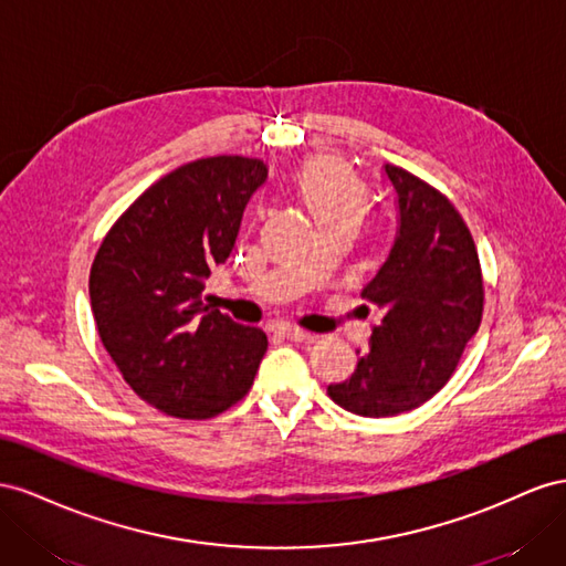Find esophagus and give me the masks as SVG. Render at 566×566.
I'll return each instance as SVG.
<instances>
[{"instance_id": "obj_1", "label": "esophagus", "mask_w": 566, "mask_h": 566, "mask_svg": "<svg viewBox=\"0 0 566 566\" xmlns=\"http://www.w3.org/2000/svg\"><path fill=\"white\" fill-rule=\"evenodd\" d=\"M282 334H284L286 338H292V342H298V344H315V342H317L315 334L305 332V329H301V327H292V325H286V327L282 329Z\"/></svg>"}]
</instances>
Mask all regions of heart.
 I'll return each instance as SVG.
<instances>
[{"mask_svg":"<svg viewBox=\"0 0 566 566\" xmlns=\"http://www.w3.org/2000/svg\"><path fill=\"white\" fill-rule=\"evenodd\" d=\"M294 187L319 224H358L367 211V187L344 160L329 156L311 158L298 168Z\"/></svg>","mask_w":566,"mask_h":566,"instance_id":"obj_1","label":"heart"}]
</instances>
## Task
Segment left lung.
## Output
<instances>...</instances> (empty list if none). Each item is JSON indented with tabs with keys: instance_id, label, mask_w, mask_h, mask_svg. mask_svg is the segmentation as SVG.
<instances>
[{
	"instance_id": "8db88e82",
	"label": "left lung",
	"mask_w": 566,
	"mask_h": 566,
	"mask_svg": "<svg viewBox=\"0 0 566 566\" xmlns=\"http://www.w3.org/2000/svg\"><path fill=\"white\" fill-rule=\"evenodd\" d=\"M400 228L389 261L363 289L381 311L350 379L327 396L360 417L422 406L453 377L483 315V274L470 228L446 193L386 164Z\"/></svg>"
}]
</instances>
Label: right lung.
Listing matches in <instances>:
<instances>
[{"mask_svg": "<svg viewBox=\"0 0 566 566\" xmlns=\"http://www.w3.org/2000/svg\"><path fill=\"white\" fill-rule=\"evenodd\" d=\"M261 158L211 156L160 177L113 222L90 270L102 344L127 386L180 419H208L244 398L268 350L263 329L203 303L230 258Z\"/></svg>", "mask_w": 566, "mask_h": 566, "instance_id": "add662e5", "label": "right lung"}]
</instances>
